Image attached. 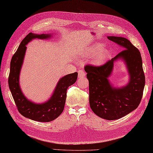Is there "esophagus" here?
<instances>
[{
    "mask_svg": "<svg viewBox=\"0 0 153 153\" xmlns=\"http://www.w3.org/2000/svg\"><path fill=\"white\" fill-rule=\"evenodd\" d=\"M86 76V73L83 71V70H80L78 72V77L79 78H83Z\"/></svg>",
    "mask_w": 153,
    "mask_h": 153,
    "instance_id": "obj_1",
    "label": "esophagus"
}]
</instances>
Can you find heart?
I'll use <instances>...</instances> for the list:
<instances>
[{
  "instance_id": "obj_1",
  "label": "heart",
  "mask_w": 153,
  "mask_h": 153,
  "mask_svg": "<svg viewBox=\"0 0 153 153\" xmlns=\"http://www.w3.org/2000/svg\"><path fill=\"white\" fill-rule=\"evenodd\" d=\"M104 46L102 43H95L83 53V56L87 57L94 56V61L96 63H101L110 57L111 55V50Z\"/></svg>"
}]
</instances>
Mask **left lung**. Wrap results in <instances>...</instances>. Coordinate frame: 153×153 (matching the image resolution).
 <instances>
[{
	"mask_svg": "<svg viewBox=\"0 0 153 153\" xmlns=\"http://www.w3.org/2000/svg\"><path fill=\"white\" fill-rule=\"evenodd\" d=\"M123 50L100 66H85L89 82V103L92 111L101 118L107 120L120 119L138 107L145 87V75L140 51L122 37L108 36ZM123 60L129 76L128 83L114 88L108 79L114 62Z\"/></svg>",
	"mask_w": 153,
	"mask_h": 153,
	"instance_id": "left-lung-1",
	"label": "left lung"
}]
</instances>
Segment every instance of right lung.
Wrapping results in <instances>:
<instances>
[{
  "label": "right lung",
  "mask_w": 153,
  "mask_h": 153,
  "mask_svg": "<svg viewBox=\"0 0 153 153\" xmlns=\"http://www.w3.org/2000/svg\"><path fill=\"white\" fill-rule=\"evenodd\" d=\"M50 33L35 34L30 33L23 39L10 62L8 77L9 88L19 112L27 118L41 122H49L56 119L64 110L68 87L76 83L77 72L70 74L58 81L50 98L42 103H36L27 99L19 84V76L26 50V45L33 39H46Z\"/></svg>",
  "instance_id": "right-lung-1"
}]
</instances>
